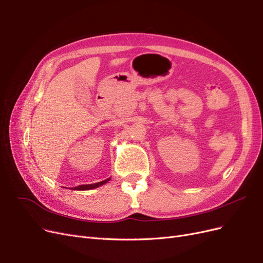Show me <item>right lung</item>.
<instances>
[{
  "label": "right lung",
  "mask_w": 263,
  "mask_h": 263,
  "mask_svg": "<svg viewBox=\"0 0 263 263\" xmlns=\"http://www.w3.org/2000/svg\"><path fill=\"white\" fill-rule=\"evenodd\" d=\"M110 179H107V180H104V181H101V182H98V183H93V184H82V185H79V186H76V187H71V190H78V191H85V190H92V189H95V187H99L103 184H105L106 182H108Z\"/></svg>",
  "instance_id": "right-lung-1"
}]
</instances>
